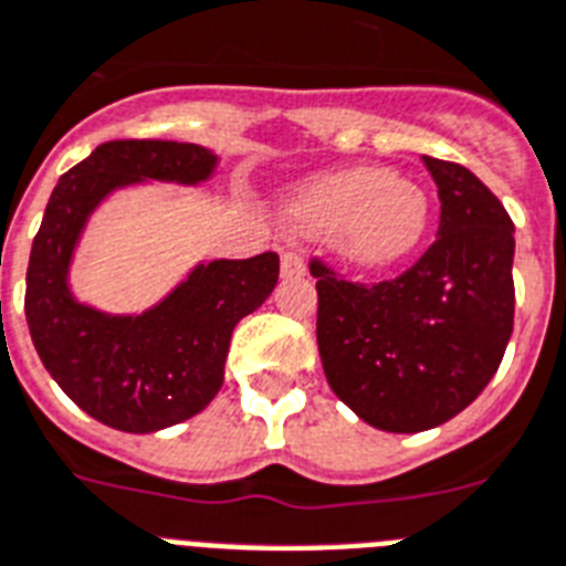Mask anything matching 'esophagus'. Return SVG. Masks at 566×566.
Returning <instances> with one entry per match:
<instances>
[{
	"instance_id": "esophagus-1",
	"label": "esophagus",
	"mask_w": 566,
	"mask_h": 566,
	"mask_svg": "<svg viewBox=\"0 0 566 566\" xmlns=\"http://www.w3.org/2000/svg\"><path fill=\"white\" fill-rule=\"evenodd\" d=\"M307 273V264L302 259V252L291 250V252H282V275L284 279H298V275Z\"/></svg>"
}]
</instances>
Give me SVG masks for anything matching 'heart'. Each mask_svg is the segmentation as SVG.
<instances>
[{"mask_svg": "<svg viewBox=\"0 0 566 566\" xmlns=\"http://www.w3.org/2000/svg\"><path fill=\"white\" fill-rule=\"evenodd\" d=\"M298 232L328 238L339 261L357 270H387L410 259L430 229V197L418 182L380 165L319 174L287 197Z\"/></svg>", "mask_w": 566, "mask_h": 566, "instance_id": "heart-1", "label": "heart"}]
</instances>
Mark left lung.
Wrapping results in <instances>:
<instances>
[{"instance_id":"1","label":"left lung","mask_w":566,"mask_h":566,"mask_svg":"<svg viewBox=\"0 0 566 566\" xmlns=\"http://www.w3.org/2000/svg\"><path fill=\"white\" fill-rule=\"evenodd\" d=\"M439 186L433 247L395 282H343L311 264L316 343L339 401L387 433H421L494 378L514 328V223L480 177L421 156Z\"/></svg>"}]
</instances>
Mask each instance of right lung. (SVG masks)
Returning <instances> with one entry per match:
<instances>
[{
    "mask_svg": "<svg viewBox=\"0 0 566 566\" xmlns=\"http://www.w3.org/2000/svg\"><path fill=\"white\" fill-rule=\"evenodd\" d=\"M218 165L214 150L191 142H104L49 197L31 243L25 319L57 387L113 430L156 433L209 407L223 387L232 331L279 282V255L197 261L142 314H109L72 291L77 243L116 191L203 186Z\"/></svg>",
    "mask_w": 566,
    "mask_h": 566,
    "instance_id": "right-lung-1",
    "label": "right lung"
}]
</instances>
